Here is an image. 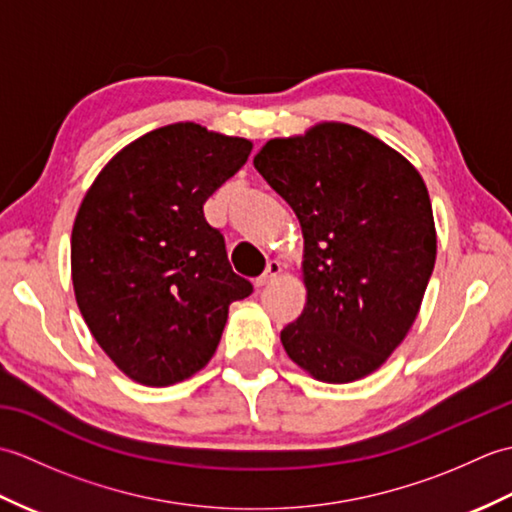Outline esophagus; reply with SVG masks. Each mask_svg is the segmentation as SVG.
Returning a JSON list of instances; mask_svg holds the SVG:
<instances>
[{
  "instance_id": "obj_1",
  "label": "esophagus",
  "mask_w": 512,
  "mask_h": 512,
  "mask_svg": "<svg viewBox=\"0 0 512 512\" xmlns=\"http://www.w3.org/2000/svg\"><path fill=\"white\" fill-rule=\"evenodd\" d=\"M279 275H281V264H279V262H270V264L266 266V273L255 281V286H257V288H264V286H268V284H273V281H275Z\"/></svg>"
}]
</instances>
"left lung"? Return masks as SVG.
<instances>
[{"instance_id":"8db88e82","label":"left lung","mask_w":512,"mask_h":512,"mask_svg":"<svg viewBox=\"0 0 512 512\" xmlns=\"http://www.w3.org/2000/svg\"><path fill=\"white\" fill-rule=\"evenodd\" d=\"M255 169L295 211L303 233L301 317L281 345L303 372L343 385L405 341L436 264V224L418 169L347 123L273 138Z\"/></svg>"}]
</instances>
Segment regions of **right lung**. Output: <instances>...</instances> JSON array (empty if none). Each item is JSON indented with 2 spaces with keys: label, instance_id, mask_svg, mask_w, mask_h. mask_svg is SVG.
Listing matches in <instances>:
<instances>
[{
  "label": "right lung",
  "instance_id": "obj_1",
  "mask_svg": "<svg viewBox=\"0 0 512 512\" xmlns=\"http://www.w3.org/2000/svg\"><path fill=\"white\" fill-rule=\"evenodd\" d=\"M253 143L198 123L154 129L107 162L72 226V286L125 376L167 387L211 361L228 306L253 292L202 206Z\"/></svg>",
  "mask_w": 512,
  "mask_h": 512
}]
</instances>
